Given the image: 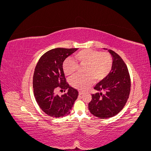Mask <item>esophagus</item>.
<instances>
[{
  "label": "esophagus",
  "mask_w": 151,
  "mask_h": 151,
  "mask_svg": "<svg viewBox=\"0 0 151 151\" xmlns=\"http://www.w3.org/2000/svg\"><path fill=\"white\" fill-rule=\"evenodd\" d=\"M79 95H82V94H84V92H83V91H79Z\"/></svg>",
  "instance_id": "1"
}]
</instances>
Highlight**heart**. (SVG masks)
Returning a JSON list of instances; mask_svg holds the SVG:
<instances>
[{
  "instance_id": "1",
  "label": "heart",
  "mask_w": 151,
  "mask_h": 151,
  "mask_svg": "<svg viewBox=\"0 0 151 151\" xmlns=\"http://www.w3.org/2000/svg\"><path fill=\"white\" fill-rule=\"evenodd\" d=\"M74 58L80 65H84V75H76L70 80L74 88L85 90L93 83L94 80L100 81L108 76L113 67V59L108 52L98 50L84 49L77 52ZM63 70L66 76L74 74L78 68V64L72 59L66 58L63 62Z\"/></svg>"
}]
</instances>
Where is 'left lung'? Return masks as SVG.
Here are the masks:
<instances>
[{
	"label": "left lung",
	"instance_id": "8db88e82",
	"mask_svg": "<svg viewBox=\"0 0 151 151\" xmlns=\"http://www.w3.org/2000/svg\"><path fill=\"white\" fill-rule=\"evenodd\" d=\"M105 50H108L104 48ZM108 51L113 59V67L108 76L95 86L98 93L92 94L89 110L98 118H111L125 106L130 91V77L122 58L111 50Z\"/></svg>",
	"mask_w": 151,
	"mask_h": 151
}]
</instances>
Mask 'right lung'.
Segmentation results:
<instances>
[{"instance_id": "obj_1", "label": "right lung", "mask_w": 151, "mask_h": 151, "mask_svg": "<svg viewBox=\"0 0 151 151\" xmlns=\"http://www.w3.org/2000/svg\"><path fill=\"white\" fill-rule=\"evenodd\" d=\"M78 48H57L43 54L35 67L33 86L35 98L40 108L50 116L55 118L68 115L77 99L79 93L67 83L63 70L65 58ZM58 88L68 90L59 97Z\"/></svg>"}]
</instances>
